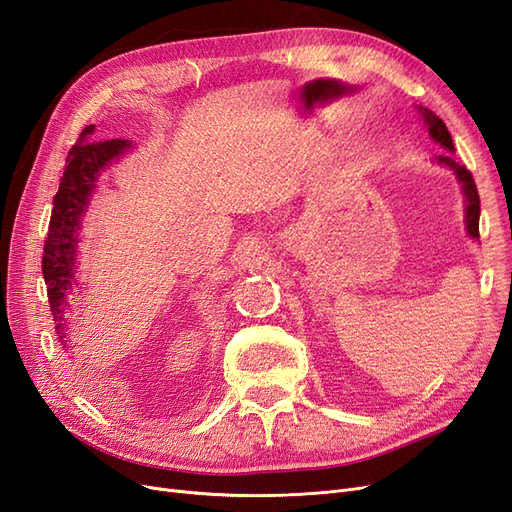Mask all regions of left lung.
I'll list each match as a JSON object with an SVG mask.
<instances>
[{"label":"left lung","instance_id":"8db88e82","mask_svg":"<svg viewBox=\"0 0 512 512\" xmlns=\"http://www.w3.org/2000/svg\"><path fill=\"white\" fill-rule=\"evenodd\" d=\"M418 115H421L423 119V126L427 128L429 136L436 141L446 153H442V156H436L431 162L438 164L442 168H448L451 173L457 177V181L461 183V192H463V203H466V230L468 235L472 239H478V218H480V198H478V192H476V183L472 179V173L466 168L455 162L453 153H455V145H453V138H451V132L446 130L444 121L429 111V108L425 106H418Z\"/></svg>","mask_w":512,"mask_h":512}]
</instances>
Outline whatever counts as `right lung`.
I'll use <instances>...</instances> for the list:
<instances>
[{
    "mask_svg": "<svg viewBox=\"0 0 512 512\" xmlns=\"http://www.w3.org/2000/svg\"><path fill=\"white\" fill-rule=\"evenodd\" d=\"M94 132L96 126H87L68 153L66 173L61 177L59 190L53 198L49 235H46L42 256V275L46 292H49L57 339L66 350L74 348L68 337V314L72 309L70 297L74 286H79L76 258H79L81 228L89 209V200L94 196L104 170L132 149V143L121 141V138L91 141Z\"/></svg>",
    "mask_w": 512,
    "mask_h": 512,
    "instance_id": "obj_1",
    "label": "right lung"
}]
</instances>
